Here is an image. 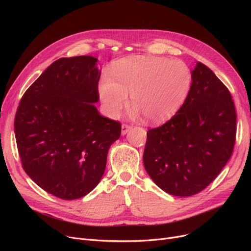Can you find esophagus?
<instances>
[{
  "label": "esophagus",
  "instance_id": "34e87169",
  "mask_svg": "<svg viewBox=\"0 0 251 251\" xmlns=\"http://www.w3.org/2000/svg\"><path fill=\"white\" fill-rule=\"evenodd\" d=\"M131 128H132V127H131L130 125L123 124V125H122V127H121V134H122V135H125Z\"/></svg>",
  "mask_w": 251,
  "mask_h": 251
}]
</instances>
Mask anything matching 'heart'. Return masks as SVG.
Masks as SVG:
<instances>
[{
	"label": "heart",
	"instance_id": "b5f03b06",
	"mask_svg": "<svg viewBox=\"0 0 251 251\" xmlns=\"http://www.w3.org/2000/svg\"><path fill=\"white\" fill-rule=\"evenodd\" d=\"M191 84V71L182 61L141 56L114 64L112 78L101 79L99 94L110 118L120 115L131 95L134 116L142 114L148 122L162 124L180 111Z\"/></svg>",
	"mask_w": 251,
	"mask_h": 251
}]
</instances>
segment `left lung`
<instances>
[{"instance_id": "8db88e82", "label": "left lung", "mask_w": 251, "mask_h": 251, "mask_svg": "<svg viewBox=\"0 0 251 251\" xmlns=\"http://www.w3.org/2000/svg\"><path fill=\"white\" fill-rule=\"evenodd\" d=\"M192 84L180 111L150 129L143 164L165 192L191 196L203 190L233 152L236 111L230 91L205 65L197 62Z\"/></svg>"}]
</instances>
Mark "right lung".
<instances>
[{
    "mask_svg": "<svg viewBox=\"0 0 251 251\" xmlns=\"http://www.w3.org/2000/svg\"><path fill=\"white\" fill-rule=\"evenodd\" d=\"M91 56L61 58L23 95L14 130L22 167L59 199L85 196L100 183L121 124L97 107L100 71Z\"/></svg>",
    "mask_w": 251,
    "mask_h": 251,
    "instance_id": "obj_1",
    "label": "right lung"
}]
</instances>
